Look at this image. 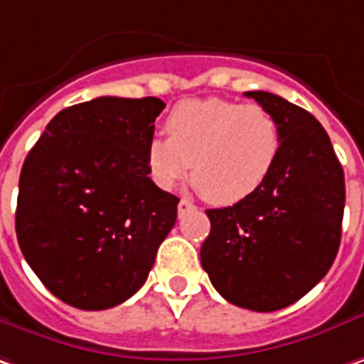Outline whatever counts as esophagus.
Masks as SVG:
<instances>
[{"mask_svg":"<svg viewBox=\"0 0 364 364\" xmlns=\"http://www.w3.org/2000/svg\"><path fill=\"white\" fill-rule=\"evenodd\" d=\"M193 210H196V205H193L189 199H181V201H179V205H177V212H179V215H185V213L193 212Z\"/></svg>","mask_w":364,"mask_h":364,"instance_id":"obj_1","label":"esophagus"}]
</instances>
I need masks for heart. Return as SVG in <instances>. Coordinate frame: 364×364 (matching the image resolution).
I'll return each instance as SVG.
<instances>
[{"mask_svg": "<svg viewBox=\"0 0 364 364\" xmlns=\"http://www.w3.org/2000/svg\"><path fill=\"white\" fill-rule=\"evenodd\" d=\"M165 130L166 138L151 136L144 146L152 183L168 191L191 168L201 193L220 205L250 198L281 151L275 116L257 103L185 100L168 112Z\"/></svg>", "mask_w": 364, "mask_h": 364, "instance_id": "1", "label": "heart"}]
</instances>
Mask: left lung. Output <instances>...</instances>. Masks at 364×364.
<instances>
[{
  "instance_id": "8db88e82",
  "label": "left lung",
  "mask_w": 364,
  "mask_h": 364,
  "mask_svg": "<svg viewBox=\"0 0 364 364\" xmlns=\"http://www.w3.org/2000/svg\"><path fill=\"white\" fill-rule=\"evenodd\" d=\"M281 130L269 179L228 208L208 210L201 267L238 308L275 311L316 287L336 259L344 213V171L322 124L269 91H246Z\"/></svg>"
}]
</instances>
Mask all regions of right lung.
<instances>
[{
  "mask_svg": "<svg viewBox=\"0 0 364 364\" xmlns=\"http://www.w3.org/2000/svg\"><path fill=\"white\" fill-rule=\"evenodd\" d=\"M159 97H97L48 122L28 152L16 210L22 255L48 291L79 309L132 297L175 226L179 198L144 163Z\"/></svg>",
  "mask_w": 364,
  "mask_h": 364,
  "instance_id": "1",
  "label": "right lung"
}]
</instances>
